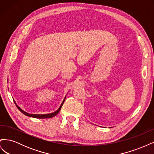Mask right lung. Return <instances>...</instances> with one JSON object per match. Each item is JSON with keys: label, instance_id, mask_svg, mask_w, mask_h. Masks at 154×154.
I'll return each mask as SVG.
<instances>
[{"label": "right lung", "instance_id": "right-lung-1", "mask_svg": "<svg viewBox=\"0 0 154 154\" xmlns=\"http://www.w3.org/2000/svg\"><path fill=\"white\" fill-rule=\"evenodd\" d=\"M66 96L65 97V98H64V100H63L61 105H60V106L59 107V109H58L57 110H56L55 112H53V113L46 114H32L27 113V112H25L24 110H23L21 108H20V107L17 105L16 102H15V101H14V102H15V103L17 107L18 108V109L21 112L24 114V115H26V116H29V117H32V118H38V119H45V118H53V117H54V116H55L57 114H58V113L59 112L60 110H61V108H62V105H63V103H64V101H65V100H66Z\"/></svg>", "mask_w": 154, "mask_h": 154}]
</instances>
